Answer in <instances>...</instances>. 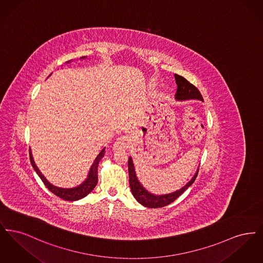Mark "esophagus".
<instances>
[{"label": "esophagus", "instance_id": "1", "mask_svg": "<svg viewBox=\"0 0 263 263\" xmlns=\"http://www.w3.org/2000/svg\"><path fill=\"white\" fill-rule=\"evenodd\" d=\"M129 145H130V143H129V139H128V137L123 136V137L118 138V139L114 142V144H113L112 150L114 151V152L127 150V149L129 148Z\"/></svg>", "mask_w": 263, "mask_h": 263}]
</instances>
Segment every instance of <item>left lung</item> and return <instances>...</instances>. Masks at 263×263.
Listing matches in <instances>:
<instances>
[{
  "mask_svg": "<svg viewBox=\"0 0 263 263\" xmlns=\"http://www.w3.org/2000/svg\"><path fill=\"white\" fill-rule=\"evenodd\" d=\"M175 83L177 85V89L175 92V100L177 101H183V100H198L203 101V98L201 96L200 91L194 87L192 84H190L186 79H184L181 76L175 75ZM199 167L197 168L195 175L188 181L187 183L183 187L175 190L174 192L162 194V195H156L154 193H151L146 188L142 185V183L138 179L135 166L131 157L128 159V172H129V184L131 188V192L134 196V198L143 206L148 208H161L164 207L172 202L179 197L189 186L192 185V183L195 181L196 176L198 175Z\"/></svg>",
  "mask_w": 263,
  "mask_h": 263,
  "instance_id": "8db88e82",
  "label": "left lung"
}]
</instances>
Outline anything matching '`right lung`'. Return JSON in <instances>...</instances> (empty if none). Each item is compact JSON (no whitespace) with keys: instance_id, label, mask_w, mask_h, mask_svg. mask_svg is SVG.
Here are the masks:
<instances>
[{"instance_id":"1","label":"right lung","mask_w":263,"mask_h":263,"mask_svg":"<svg viewBox=\"0 0 263 263\" xmlns=\"http://www.w3.org/2000/svg\"><path fill=\"white\" fill-rule=\"evenodd\" d=\"M87 57H81V59H86ZM71 61H68L70 63ZM104 150L105 148H103L102 150L100 151V154L97 156L96 160L93 161V163L91 164L89 171H88V176L87 178L79 185H77L75 187L72 188H63L55 186L53 184H51L50 182L45 178V176L41 174V172L39 171L37 165L34 163L32 154H31V149H29V159H30V163L32 164V167L34 168V171L36 172L38 176L41 178L42 182L45 184V186L50 190L53 194H55L56 196L62 198L64 200L67 201H77L86 197L88 194H89L93 188L96 187L97 183H98V166H99V163L100 160L103 158L104 156Z\"/></svg>"}]
</instances>
